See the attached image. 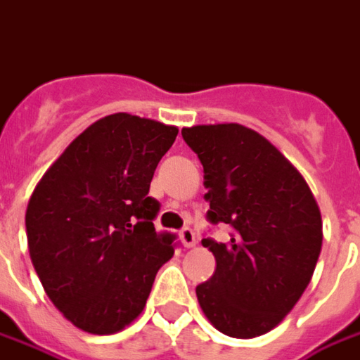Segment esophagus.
<instances>
[{
    "label": "esophagus",
    "instance_id": "1",
    "mask_svg": "<svg viewBox=\"0 0 360 360\" xmlns=\"http://www.w3.org/2000/svg\"><path fill=\"white\" fill-rule=\"evenodd\" d=\"M180 241H182V245H184V247H188V249H190V247H194L195 233L192 231L190 227H184V229L180 231Z\"/></svg>",
    "mask_w": 360,
    "mask_h": 360
}]
</instances>
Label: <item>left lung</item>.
Segmentation results:
<instances>
[{
    "label": "left lung",
    "mask_w": 360,
    "mask_h": 360,
    "mask_svg": "<svg viewBox=\"0 0 360 360\" xmlns=\"http://www.w3.org/2000/svg\"><path fill=\"white\" fill-rule=\"evenodd\" d=\"M182 137L204 166L207 219L231 225L229 241L204 239L215 272L195 288L217 331L237 339L269 333L308 288L321 252V213L286 156L239 123L195 125Z\"/></svg>",
    "instance_id": "obj_1"
}]
</instances>
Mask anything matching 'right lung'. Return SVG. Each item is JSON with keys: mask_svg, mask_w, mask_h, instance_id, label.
Here are the masks:
<instances>
[{"mask_svg": "<svg viewBox=\"0 0 360 360\" xmlns=\"http://www.w3.org/2000/svg\"><path fill=\"white\" fill-rule=\"evenodd\" d=\"M178 129L113 113L72 141L34 188L27 243L46 296L70 323L111 335L143 311L174 235L156 233L148 195Z\"/></svg>", "mask_w": 360, "mask_h": 360, "instance_id": "obj_1", "label": "right lung"}]
</instances>
